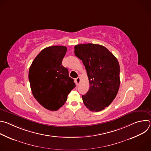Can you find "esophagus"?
<instances>
[{
	"instance_id": "obj_1",
	"label": "esophagus",
	"mask_w": 151,
	"mask_h": 151,
	"mask_svg": "<svg viewBox=\"0 0 151 151\" xmlns=\"http://www.w3.org/2000/svg\"><path fill=\"white\" fill-rule=\"evenodd\" d=\"M80 81H81V78L79 77H78L77 78L75 79V83H76V85L77 86L79 85V84L80 83Z\"/></svg>"
}]
</instances>
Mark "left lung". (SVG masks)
<instances>
[{
	"label": "left lung",
	"mask_w": 151,
	"mask_h": 151,
	"mask_svg": "<svg viewBox=\"0 0 151 151\" xmlns=\"http://www.w3.org/2000/svg\"><path fill=\"white\" fill-rule=\"evenodd\" d=\"M74 52L82 61L89 79V90L82 95L84 104L93 112L103 110L113 101L119 88L118 60L106 47L97 44L75 45Z\"/></svg>",
	"instance_id": "1"
}]
</instances>
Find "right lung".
<instances>
[{"mask_svg":"<svg viewBox=\"0 0 151 151\" xmlns=\"http://www.w3.org/2000/svg\"><path fill=\"white\" fill-rule=\"evenodd\" d=\"M66 51L64 46L45 48L36 57L29 69V79L34 97L51 111L64 105L76 87L68 69L61 64Z\"/></svg>","mask_w":151,"mask_h":151,"instance_id":"obj_1","label":"right lung"}]
</instances>
